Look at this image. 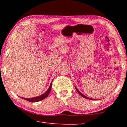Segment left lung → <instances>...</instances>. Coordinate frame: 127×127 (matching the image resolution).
I'll use <instances>...</instances> for the list:
<instances>
[{
    "instance_id": "left-lung-1",
    "label": "left lung",
    "mask_w": 127,
    "mask_h": 127,
    "mask_svg": "<svg viewBox=\"0 0 127 127\" xmlns=\"http://www.w3.org/2000/svg\"><path fill=\"white\" fill-rule=\"evenodd\" d=\"M76 90H77V92H78V94H79V95H81V96H82V97H84V98H87V99H89V100H92V98H89V97H86V96H85V95H83L82 94V93H81V92H79V90H78V89H77L76 87Z\"/></svg>"
}]
</instances>
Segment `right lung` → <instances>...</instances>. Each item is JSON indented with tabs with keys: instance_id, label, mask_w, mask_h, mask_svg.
Returning a JSON list of instances; mask_svg holds the SVG:
<instances>
[{
	"instance_id": "1",
	"label": "right lung",
	"mask_w": 127,
	"mask_h": 127,
	"mask_svg": "<svg viewBox=\"0 0 127 127\" xmlns=\"http://www.w3.org/2000/svg\"><path fill=\"white\" fill-rule=\"evenodd\" d=\"M51 87H52V82L51 83V84L50 85V87H49L48 90H47V91L45 92V93H44V94L41 95V96H37V97H33V98H23V97H22V98H23V99H25V100H27V101H29L32 102H38V101H39L42 100L44 99V98H46L47 97H48V96L49 95V93H50V91H51Z\"/></svg>"
}]
</instances>
